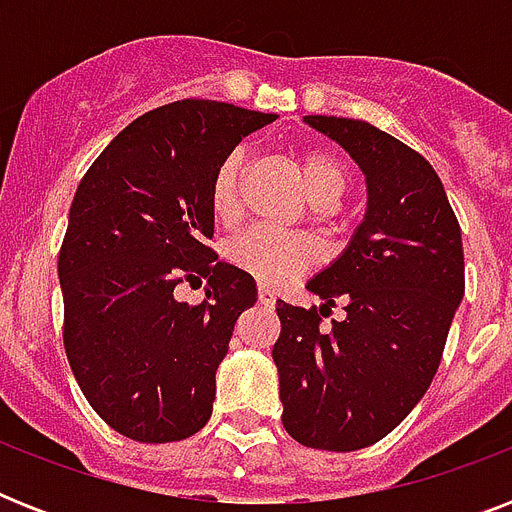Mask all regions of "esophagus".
Wrapping results in <instances>:
<instances>
[{
  "label": "esophagus",
  "instance_id": "obj_1",
  "mask_svg": "<svg viewBox=\"0 0 512 512\" xmlns=\"http://www.w3.org/2000/svg\"><path fill=\"white\" fill-rule=\"evenodd\" d=\"M257 300H260L263 305H273L276 303V292H273L271 287L260 284V287H257Z\"/></svg>",
  "mask_w": 512,
  "mask_h": 512
}]
</instances>
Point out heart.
Returning a JSON list of instances; mask_svg holds the SVG:
<instances>
[{
  "label": "heart",
  "instance_id": "obj_1",
  "mask_svg": "<svg viewBox=\"0 0 512 512\" xmlns=\"http://www.w3.org/2000/svg\"><path fill=\"white\" fill-rule=\"evenodd\" d=\"M241 170H244L241 156L231 154L212 177L209 209L217 223L231 225L239 217ZM300 170H303L305 191L321 207H332L348 188V170L340 156L332 151L308 148L300 154ZM225 260L263 284H284L316 260V244L303 233L255 225L228 241Z\"/></svg>",
  "mask_w": 512,
  "mask_h": 512
}]
</instances>
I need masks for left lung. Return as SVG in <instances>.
<instances>
[{"label":"left lung","instance_id":"8db88e82","mask_svg":"<svg viewBox=\"0 0 512 512\" xmlns=\"http://www.w3.org/2000/svg\"><path fill=\"white\" fill-rule=\"evenodd\" d=\"M366 177V215L335 263L308 281L319 308L279 300L281 422L295 441L356 452L385 438L425 396L465 295L460 223L425 156L369 122L305 116ZM346 303V319L320 316Z\"/></svg>","mask_w":512,"mask_h":512}]
</instances>
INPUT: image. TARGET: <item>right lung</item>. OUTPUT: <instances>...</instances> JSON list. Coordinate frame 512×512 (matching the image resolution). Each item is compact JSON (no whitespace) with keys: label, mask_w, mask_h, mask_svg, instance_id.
Returning a JSON list of instances; mask_svg holds the SVG:
<instances>
[{"label":"right lung","mask_w":512,"mask_h":512,"mask_svg":"<svg viewBox=\"0 0 512 512\" xmlns=\"http://www.w3.org/2000/svg\"><path fill=\"white\" fill-rule=\"evenodd\" d=\"M273 119L175 100L124 127L76 188L58 257L63 345L84 398L132 441H183L212 414L217 366L257 287L207 247L209 188L241 138ZM201 278L208 297L180 304L174 289Z\"/></svg>","instance_id":"obj_1"}]
</instances>
